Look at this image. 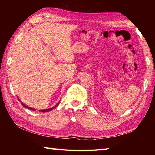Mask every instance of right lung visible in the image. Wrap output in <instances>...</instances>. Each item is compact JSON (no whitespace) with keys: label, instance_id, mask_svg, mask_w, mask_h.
Wrapping results in <instances>:
<instances>
[{"label":"right lung","instance_id":"obj_1","mask_svg":"<svg viewBox=\"0 0 155 155\" xmlns=\"http://www.w3.org/2000/svg\"><path fill=\"white\" fill-rule=\"evenodd\" d=\"M59 104V103H58ZM22 106H24L25 108H28V109H30V110H36L35 108H31V107H27V105H25V104H22ZM57 104V105H58ZM55 107H54V108H55ZM54 108H48V109H45V110H41V112H48V111H51V110H52V109H53Z\"/></svg>","mask_w":155,"mask_h":155}]
</instances>
